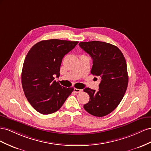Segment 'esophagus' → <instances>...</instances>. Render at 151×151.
Segmentation results:
<instances>
[{
  "instance_id": "esophagus-1",
  "label": "esophagus",
  "mask_w": 151,
  "mask_h": 151,
  "mask_svg": "<svg viewBox=\"0 0 151 151\" xmlns=\"http://www.w3.org/2000/svg\"><path fill=\"white\" fill-rule=\"evenodd\" d=\"M83 91V90L78 89V88H74V92L76 93H80Z\"/></svg>"
}]
</instances>
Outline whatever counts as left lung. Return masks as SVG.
<instances>
[{
  "label": "left lung",
  "instance_id": "obj_1",
  "mask_svg": "<svg viewBox=\"0 0 151 151\" xmlns=\"http://www.w3.org/2000/svg\"><path fill=\"white\" fill-rule=\"evenodd\" d=\"M80 47L93 60L91 73L99 76V90L85 88L90 100L83 106L88 113L102 117L113 111L122 101L128 87L125 58L117 47L104 42H82Z\"/></svg>",
  "mask_w": 151,
  "mask_h": 151
}]
</instances>
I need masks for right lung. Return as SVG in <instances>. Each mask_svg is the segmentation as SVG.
Listing matches in <instances>:
<instances>
[{
	"label": "right lung",
	"instance_id": "obj_1",
	"mask_svg": "<svg viewBox=\"0 0 151 151\" xmlns=\"http://www.w3.org/2000/svg\"><path fill=\"white\" fill-rule=\"evenodd\" d=\"M78 43L59 39L42 40L28 52L21 83L26 97L38 113L49 114L58 111L74 90L63 87L54 80V76H59L63 58Z\"/></svg>",
	"mask_w": 151,
	"mask_h": 151
}]
</instances>
